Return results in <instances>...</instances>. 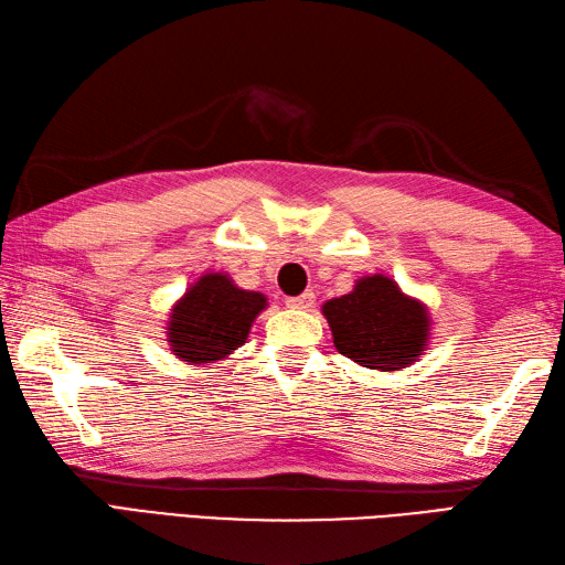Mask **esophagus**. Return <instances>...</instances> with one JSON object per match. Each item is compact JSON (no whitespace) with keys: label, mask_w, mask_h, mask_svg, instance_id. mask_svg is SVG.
Wrapping results in <instances>:
<instances>
[{"label":"esophagus","mask_w":565,"mask_h":565,"mask_svg":"<svg viewBox=\"0 0 565 565\" xmlns=\"http://www.w3.org/2000/svg\"><path fill=\"white\" fill-rule=\"evenodd\" d=\"M286 306L294 308V310H310L316 306V294L306 291L301 296H294V298H289V301H286Z\"/></svg>","instance_id":"1"}]
</instances>
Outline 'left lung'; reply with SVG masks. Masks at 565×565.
Listing matches in <instances>:
<instances>
[{
    "mask_svg": "<svg viewBox=\"0 0 565 565\" xmlns=\"http://www.w3.org/2000/svg\"><path fill=\"white\" fill-rule=\"evenodd\" d=\"M338 352L374 371H403L427 352L429 308L388 274H364L354 289L322 303Z\"/></svg>",
    "mask_w": 565,
    "mask_h": 565,
    "instance_id": "obj_1",
    "label": "left lung"
}]
</instances>
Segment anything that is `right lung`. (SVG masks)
Instances as JSON below:
<instances>
[{
	"instance_id": "1",
	"label": "right lung",
	"mask_w": 565,
	"mask_h": 565,
	"mask_svg": "<svg viewBox=\"0 0 565 565\" xmlns=\"http://www.w3.org/2000/svg\"><path fill=\"white\" fill-rule=\"evenodd\" d=\"M267 296L239 289L231 274L203 271L177 298L164 320L170 352L189 366H209L247 342Z\"/></svg>"
}]
</instances>
